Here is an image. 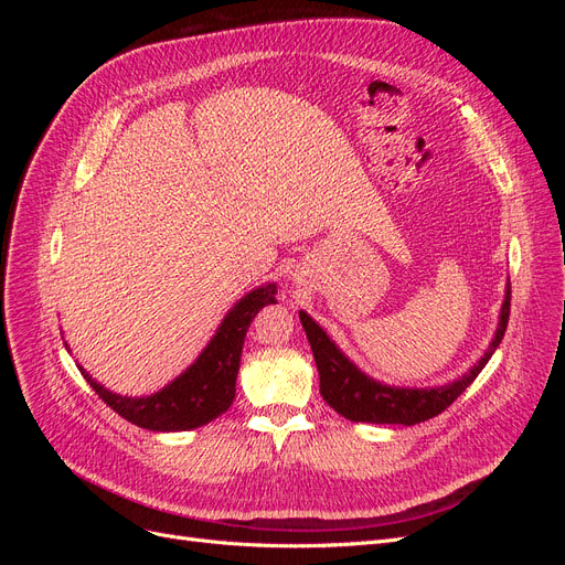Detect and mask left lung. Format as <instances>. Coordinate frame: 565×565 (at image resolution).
<instances>
[{
    "mask_svg": "<svg viewBox=\"0 0 565 565\" xmlns=\"http://www.w3.org/2000/svg\"><path fill=\"white\" fill-rule=\"evenodd\" d=\"M509 306H511V287L507 285L504 303L500 311V322L494 339L490 341L488 351L483 353L469 372L461 374L459 380L446 386L434 388H401L388 386L377 380L367 377L365 372L358 370L349 358L337 349L334 341L328 337L320 324L309 316L299 311V320L309 337V344L316 358L318 374H320V396L324 398L332 409L341 417L351 422H370V424H403L413 426L419 422L431 419L440 415L443 409L450 407L461 391H465L481 372L494 349L500 347V341L507 332L509 322Z\"/></svg>",
    "mask_w": 565,
    "mask_h": 565,
    "instance_id": "1",
    "label": "left lung"
}]
</instances>
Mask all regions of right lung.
<instances>
[{"label":"right lung","instance_id":"right-lung-1","mask_svg":"<svg viewBox=\"0 0 565 565\" xmlns=\"http://www.w3.org/2000/svg\"><path fill=\"white\" fill-rule=\"evenodd\" d=\"M278 287L268 282L252 289L237 301L198 361L181 372L162 391L143 398L117 396L94 382L92 374L79 367L84 380L98 393V398L113 407L119 417L148 431H188L210 424L224 415L235 398V380L241 370L245 334L252 318L268 303H276ZM67 347V344H65Z\"/></svg>","mask_w":565,"mask_h":565}]
</instances>
